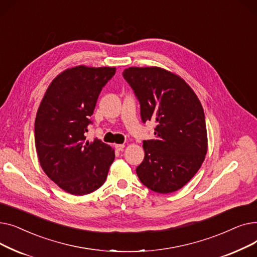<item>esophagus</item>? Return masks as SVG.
Masks as SVG:
<instances>
[{
  "label": "esophagus",
  "mask_w": 257,
  "mask_h": 257,
  "mask_svg": "<svg viewBox=\"0 0 257 257\" xmlns=\"http://www.w3.org/2000/svg\"><path fill=\"white\" fill-rule=\"evenodd\" d=\"M114 147H115V149H116L117 151H121V150H123L124 148H125V145H124V144H116Z\"/></svg>",
  "instance_id": "esophagus-1"
}]
</instances>
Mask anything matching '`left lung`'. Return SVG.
I'll return each instance as SVG.
<instances>
[{"label": "left lung", "instance_id": "1", "mask_svg": "<svg viewBox=\"0 0 257 257\" xmlns=\"http://www.w3.org/2000/svg\"><path fill=\"white\" fill-rule=\"evenodd\" d=\"M123 76L141 103L144 123L157 124L155 139L144 142L138 176L155 193L176 192L195 176L207 153L203 108L181 77L161 67L131 66Z\"/></svg>", "mask_w": 257, "mask_h": 257}]
</instances>
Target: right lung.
Wrapping results in <instances>:
<instances>
[{
  "label": "right lung",
  "mask_w": 257,
  "mask_h": 257,
  "mask_svg": "<svg viewBox=\"0 0 257 257\" xmlns=\"http://www.w3.org/2000/svg\"><path fill=\"white\" fill-rule=\"evenodd\" d=\"M115 67L78 65L66 69L49 85L38 107L34 138L40 167L66 193L83 196L103 185L114 149L100 140L86 141L103 86Z\"/></svg>",
  "instance_id": "1"
}]
</instances>
